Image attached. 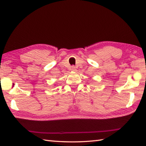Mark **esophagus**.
Returning <instances> with one entry per match:
<instances>
[{"mask_svg":"<svg viewBox=\"0 0 146 146\" xmlns=\"http://www.w3.org/2000/svg\"><path fill=\"white\" fill-rule=\"evenodd\" d=\"M71 70H72V71H76V69H75V67H72V68H71Z\"/></svg>","mask_w":146,"mask_h":146,"instance_id":"1","label":"esophagus"}]
</instances>
